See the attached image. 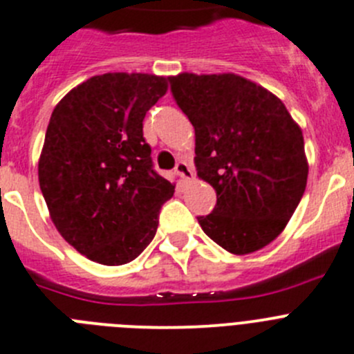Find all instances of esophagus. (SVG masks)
<instances>
[{
	"label": "esophagus",
	"mask_w": 354,
	"mask_h": 354,
	"mask_svg": "<svg viewBox=\"0 0 354 354\" xmlns=\"http://www.w3.org/2000/svg\"><path fill=\"white\" fill-rule=\"evenodd\" d=\"M174 171H176V174H180V176L183 178V180H192V178H194L192 167L188 166V164L185 160L178 162L176 167H174Z\"/></svg>",
	"instance_id": "34e87169"
}]
</instances>
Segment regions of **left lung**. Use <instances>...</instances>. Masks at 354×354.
Returning <instances> with one entry per match:
<instances>
[{"label":"left lung","mask_w":354,"mask_h":354,"mask_svg":"<svg viewBox=\"0 0 354 354\" xmlns=\"http://www.w3.org/2000/svg\"><path fill=\"white\" fill-rule=\"evenodd\" d=\"M169 82L196 131L197 176L216 192L201 227L229 253L259 252L285 230L306 190L302 129L277 95L234 73Z\"/></svg>","instance_id":"1"}]
</instances>
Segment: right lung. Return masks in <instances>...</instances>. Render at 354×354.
I'll return each mask as SVG.
<instances>
[{
  "instance_id": "add662e5",
  "label": "right lung",
  "mask_w": 354,
  "mask_h": 354,
  "mask_svg": "<svg viewBox=\"0 0 354 354\" xmlns=\"http://www.w3.org/2000/svg\"><path fill=\"white\" fill-rule=\"evenodd\" d=\"M166 77L104 73L68 92L52 111L38 160L55 229L102 266L136 259L157 232L174 183L151 167L147 111L167 92Z\"/></svg>"
}]
</instances>
